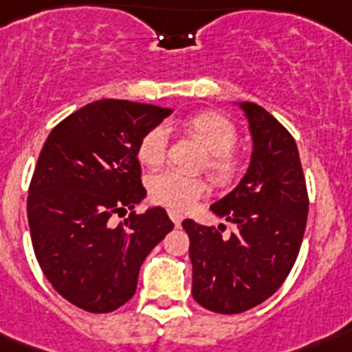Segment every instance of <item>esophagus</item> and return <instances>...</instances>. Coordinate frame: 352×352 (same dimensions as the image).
I'll list each match as a JSON object with an SVG mask.
<instances>
[{
    "label": "esophagus",
    "instance_id": "1",
    "mask_svg": "<svg viewBox=\"0 0 352 352\" xmlns=\"http://www.w3.org/2000/svg\"><path fill=\"white\" fill-rule=\"evenodd\" d=\"M168 217H170V220L174 222V226H179L182 224V220H184V214L178 213V211H174V209H170V211H168Z\"/></svg>",
    "mask_w": 352,
    "mask_h": 352
}]
</instances>
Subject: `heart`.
Here are the masks:
<instances>
[{
  "instance_id": "obj_1",
  "label": "heart",
  "mask_w": 352,
  "mask_h": 352,
  "mask_svg": "<svg viewBox=\"0 0 352 352\" xmlns=\"http://www.w3.org/2000/svg\"><path fill=\"white\" fill-rule=\"evenodd\" d=\"M184 128L207 152V170L219 184L228 185L241 174V160L233 154L236 143L235 124L217 111H198L184 122ZM167 135L162 128L146 132L139 141L138 157L145 167L156 168L165 162ZM206 182L198 176L165 170L151 179L152 198L170 209H187L206 192Z\"/></svg>"
}]
</instances>
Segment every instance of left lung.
I'll use <instances>...</instances> for the list:
<instances>
[{
	"mask_svg": "<svg viewBox=\"0 0 352 352\" xmlns=\"http://www.w3.org/2000/svg\"><path fill=\"white\" fill-rule=\"evenodd\" d=\"M248 119L252 157L246 174L211 206L236 226L219 230L184 220L190 239L192 298L219 314H239L274 296L290 274L303 242L309 195L296 141L270 111L235 102Z\"/></svg>",
	"mask_w": 352,
	"mask_h": 352,
	"instance_id": "left-lung-1",
	"label": "left lung"
}]
</instances>
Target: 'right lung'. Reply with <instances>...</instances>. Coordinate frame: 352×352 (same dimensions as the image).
Instances as JSON below:
<instances>
[{"mask_svg":"<svg viewBox=\"0 0 352 352\" xmlns=\"http://www.w3.org/2000/svg\"><path fill=\"white\" fill-rule=\"evenodd\" d=\"M170 108L102 99L51 130L32 174L27 217L40 268L75 307L95 314L135 294L139 268L174 224L163 207L124 214L145 200L139 141Z\"/></svg>","mask_w":352,"mask_h":352,"instance_id":"right-lung-1","label":"right lung"}]
</instances>
